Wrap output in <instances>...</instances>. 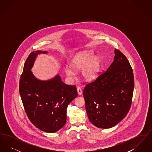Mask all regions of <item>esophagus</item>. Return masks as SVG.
I'll return each instance as SVG.
<instances>
[{"mask_svg": "<svg viewBox=\"0 0 152 152\" xmlns=\"http://www.w3.org/2000/svg\"><path fill=\"white\" fill-rule=\"evenodd\" d=\"M77 94L79 95H81L83 92H82V90L80 87H77Z\"/></svg>", "mask_w": 152, "mask_h": 152, "instance_id": "obj_1", "label": "esophagus"}]
</instances>
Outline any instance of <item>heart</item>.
<instances>
[{"label": "heart", "instance_id": "b5f03b06", "mask_svg": "<svg viewBox=\"0 0 152 152\" xmlns=\"http://www.w3.org/2000/svg\"><path fill=\"white\" fill-rule=\"evenodd\" d=\"M70 66L75 71L82 68L81 74L83 79L91 80L97 76L99 72L100 58L94 56V53L91 51H82L77 53L71 60ZM72 69L69 67L64 69V73L69 79H73L75 77V73Z\"/></svg>", "mask_w": 152, "mask_h": 152}]
</instances>
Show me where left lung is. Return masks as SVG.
<instances>
[{
	"label": "left lung",
	"mask_w": 152,
	"mask_h": 152,
	"mask_svg": "<svg viewBox=\"0 0 152 152\" xmlns=\"http://www.w3.org/2000/svg\"><path fill=\"white\" fill-rule=\"evenodd\" d=\"M108 69L83 91L89 120L99 128L108 129L128 114L134 89L133 70L126 57L115 49Z\"/></svg>",
	"instance_id": "8db88e82"
}]
</instances>
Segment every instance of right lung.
Masks as SVG:
<instances>
[{
    "mask_svg": "<svg viewBox=\"0 0 152 152\" xmlns=\"http://www.w3.org/2000/svg\"><path fill=\"white\" fill-rule=\"evenodd\" d=\"M47 51L31 52L24 65L20 78L19 92L29 120L36 128L55 133L64 126L66 108L77 96L76 87L68 86L57 75L48 80L37 79L31 71L38 55Z\"/></svg>",
    "mask_w": 152,
    "mask_h": 152,
    "instance_id": "1",
    "label": "right lung"
}]
</instances>
